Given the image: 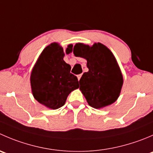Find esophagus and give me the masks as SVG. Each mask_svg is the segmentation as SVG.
Instances as JSON below:
<instances>
[{
  "instance_id": "1",
  "label": "esophagus",
  "mask_w": 153,
  "mask_h": 153,
  "mask_svg": "<svg viewBox=\"0 0 153 153\" xmlns=\"http://www.w3.org/2000/svg\"><path fill=\"white\" fill-rule=\"evenodd\" d=\"M81 76H82V74H79V75H78V81H79V80L81 79Z\"/></svg>"
}]
</instances>
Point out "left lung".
Returning <instances> with one entry per match:
<instances>
[{
  "mask_svg": "<svg viewBox=\"0 0 153 153\" xmlns=\"http://www.w3.org/2000/svg\"><path fill=\"white\" fill-rule=\"evenodd\" d=\"M73 53L87 61L89 71L83 74L79 84L89 105L100 109L115 102L121 92L123 76L111 51L101 43L91 47L77 44Z\"/></svg>",
  "mask_w": 153,
  "mask_h": 153,
  "instance_id": "obj_1",
  "label": "left lung"
}]
</instances>
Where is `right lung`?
<instances>
[{
	"mask_svg": "<svg viewBox=\"0 0 153 153\" xmlns=\"http://www.w3.org/2000/svg\"><path fill=\"white\" fill-rule=\"evenodd\" d=\"M72 51L70 44L66 52ZM64 56L62 47L51 44L41 54L31 74L34 98L52 109L64 106L69 94L79 87L78 78L70 72V65L64 61Z\"/></svg>",
	"mask_w": 153,
	"mask_h": 153,
	"instance_id": "obj_1",
	"label": "right lung"
}]
</instances>
